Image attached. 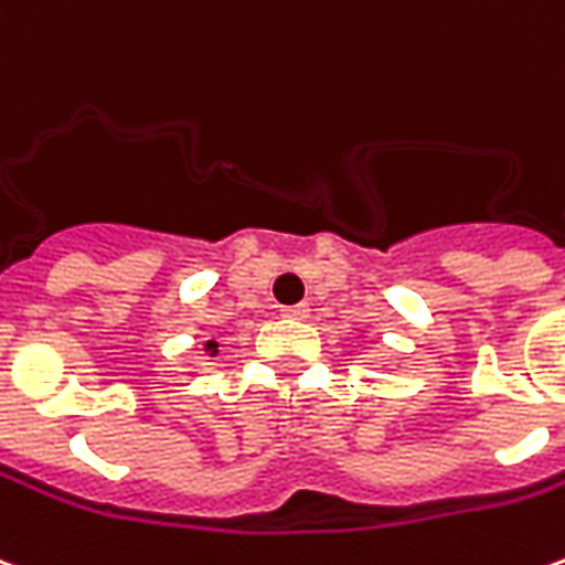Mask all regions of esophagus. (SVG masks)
<instances>
[{"mask_svg":"<svg viewBox=\"0 0 565 565\" xmlns=\"http://www.w3.org/2000/svg\"><path fill=\"white\" fill-rule=\"evenodd\" d=\"M309 306L306 302H299V306H287V309H281L284 318H294V321H306L309 318Z\"/></svg>","mask_w":565,"mask_h":565,"instance_id":"esophagus-1","label":"esophagus"}]
</instances>
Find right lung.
<instances>
[{
	"instance_id": "obj_1",
	"label": "right lung",
	"mask_w": 565,
	"mask_h": 565,
	"mask_svg": "<svg viewBox=\"0 0 565 565\" xmlns=\"http://www.w3.org/2000/svg\"><path fill=\"white\" fill-rule=\"evenodd\" d=\"M204 351H211V354H216V342H214V339H207V342H204Z\"/></svg>"
}]
</instances>
